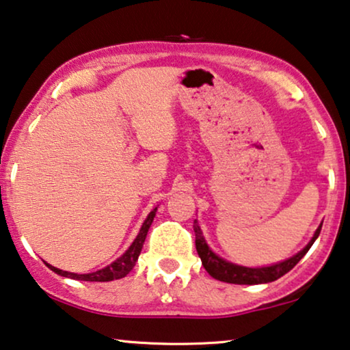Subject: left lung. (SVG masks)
Segmentation results:
<instances>
[{
  "instance_id": "left-lung-1",
  "label": "left lung",
  "mask_w": 350,
  "mask_h": 350,
  "mask_svg": "<svg viewBox=\"0 0 350 350\" xmlns=\"http://www.w3.org/2000/svg\"><path fill=\"white\" fill-rule=\"evenodd\" d=\"M322 230V224L319 225V228L314 233L312 239L309 241V244L304 247L303 250H299L297 255L290 257L284 262L271 265V267H263V268H247V267H239V265L230 263L226 260L220 258L217 254H214L213 250L209 249L208 243L204 241L203 231H201L198 222H193V231H195V245H196V252H198L201 263L206 271H208L214 279L222 280V282H228V284H247V285H254V284H268L273 282V280L279 279L280 275L287 274L290 269H292L295 265H297L299 260H301L311 245L314 244V241L319 238Z\"/></svg>"
}]
</instances>
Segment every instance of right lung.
<instances>
[{
    "instance_id": "add662e5",
    "label": "right lung",
    "mask_w": 350,
    "mask_h": 350,
    "mask_svg": "<svg viewBox=\"0 0 350 350\" xmlns=\"http://www.w3.org/2000/svg\"><path fill=\"white\" fill-rule=\"evenodd\" d=\"M155 213H157V208L154 211H150V214L147 215V219L144 220V224H142V226H141L139 233H137L136 239L133 241V244L130 245V247H128L126 252L122 255V257L117 258L116 262H112L109 267L98 269V271H95V273L76 274V273L63 271V269H58V268L52 267V265H49V263H46V265L52 269L53 273L60 274V275H63V278H71V279H77V280H88V282H109V280L125 278V275L131 271L133 267H135L136 262H137V257H139V254H141L142 244H144V241H146L147 231H149L152 222H154Z\"/></svg>"
}]
</instances>
